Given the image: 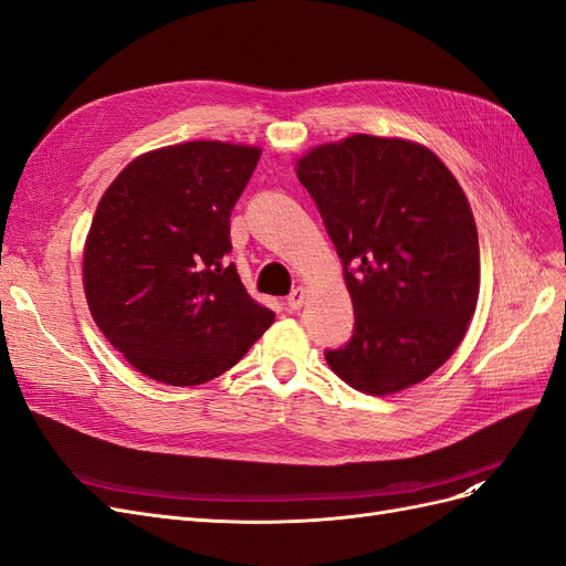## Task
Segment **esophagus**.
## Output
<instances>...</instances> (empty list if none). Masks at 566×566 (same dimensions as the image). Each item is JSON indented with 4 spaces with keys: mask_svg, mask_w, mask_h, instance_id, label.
<instances>
[{
    "mask_svg": "<svg viewBox=\"0 0 566 566\" xmlns=\"http://www.w3.org/2000/svg\"><path fill=\"white\" fill-rule=\"evenodd\" d=\"M304 300H306V287H295L293 290V293H290L287 295V306H290V310H300V306L304 304Z\"/></svg>",
    "mask_w": 566,
    "mask_h": 566,
    "instance_id": "34e87169",
    "label": "esophagus"
}]
</instances>
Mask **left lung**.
Segmentation results:
<instances>
[{"instance_id":"1","label":"left lung","mask_w":566,"mask_h":566,"mask_svg":"<svg viewBox=\"0 0 566 566\" xmlns=\"http://www.w3.org/2000/svg\"><path fill=\"white\" fill-rule=\"evenodd\" d=\"M345 266L349 345L325 361L349 387L387 397L449 361L479 297L472 208L434 153L399 136L352 134L297 160Z\"/></svg>"}]
</instances>
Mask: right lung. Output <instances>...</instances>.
<instances>
[{"instance_id":"1","label":"right lung","mask_w":566,"mask_h":566,"mask_svg":"<svg viewBox=\"0 0 566 566\" xmlns=\"http://www.w3.org/2000/svg\"><path fill=\"white\" fill-rule=\"evenodd\" d=\"M260 156L229 142L156 148L98 200L82 252L84 295L101 333L150 380L208 382L276 318L227 264L229 217Z\"/></svg>"}]
</instances>
